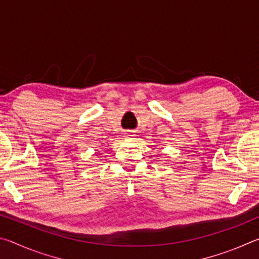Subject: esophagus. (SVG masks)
I'll use <instances>...</instances> for the list:
<instances>
[{"label": "esophagus", "instance_id": "34e87169", "mask_svg": "<svg viewBox=\"0 0 259 259\" xmlns=\"http://www.w3.org/2000/svg\"><path fill=\"white\" fill-rule=\"evenodd\" d=\"M124 135H125L126 138H131V137H133V136H134V134L131 133V131H126V133H125Z\"/></svg>", "mask_w": 259, "mask_h": 259}]
</instances>
